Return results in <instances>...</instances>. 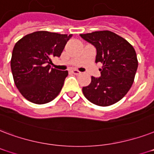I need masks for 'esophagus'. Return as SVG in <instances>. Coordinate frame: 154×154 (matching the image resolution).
Listing matches in <instances>:
<instances>
[{"mask_svg":"<svg viewBox=\"0 0 154 154\" xmlns=\"http://www.w3.org/2000/svg\"><path fill=\"white\" fill-rule=\"evenodd\" d=\"M71 72H72L74 75H80L81 74L80 71H77V70H72V71H71Z\"/></svg>","mask_w":154,"mask_h":154,"instance_id":"34e87169","label":"esophagus"}]
</instances>
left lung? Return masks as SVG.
Returning <instances> with one entry per match:
<instances>
[{
  "label": "left lung",
  "instance_id": "8db88e82",
  "mask_svg": "<svg viewBox=\"0 0 154 154\" xmlns=\"http://www.w3.org/2000/svg\"><path fill=\"white\" fill-rule=\"evenodd\" d=\"M79 36L95 46L96 63L103 64L100 76H91L90 84L83 88V95L98 106L114 104L133 85L138 66L135 50L125 39L108 30Z\"/></svg>",
  "mask_w": 154,
  "mask_h": 154
}]
</instances>
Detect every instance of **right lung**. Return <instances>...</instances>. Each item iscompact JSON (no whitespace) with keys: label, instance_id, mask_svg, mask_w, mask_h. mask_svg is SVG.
I'll list each match as a JSON object with an SVG mask.
<instances>
[{"label":"right lung","instance_id":"obj_1","mask_svg":"<svg viewBox=\"0 0 154 154\" xmlns=\"http://www.w3.org/2000/svg\"><path fill=\"white\" fill-rule=\"evenodd\" d=\"M72 34L37 31L20 39L14 47L11 71L22 96L37 104L51 102L63 86L67 71L51 68V58L60 57Z\"/></svg>","mask_w":154,"mask_h":154}]
</instances>
